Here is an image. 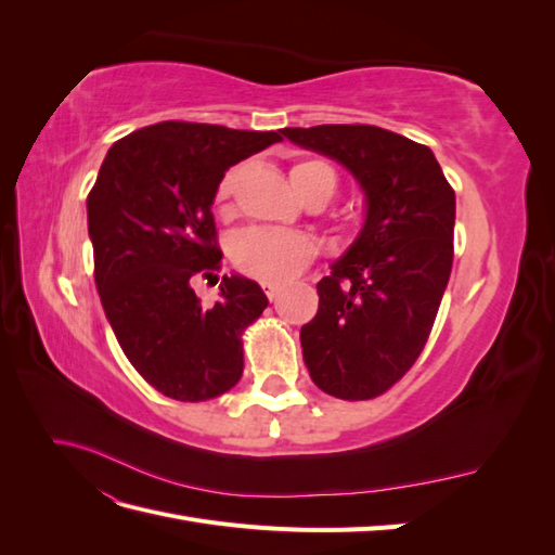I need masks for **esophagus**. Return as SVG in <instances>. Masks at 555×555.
I'll return each instance as SVG.
<instances>
[{
    "label": "esophagus",
    "mask_w": 555,
    "mask_h": 555,
    "mask_svg": "<svg viewBox=\"0 0 555 555\" xmlns=\"http://www.w3.org/2000/svg\"><path fill=\"white\" fill-rule=\"evenodd\" d=\"M261 287H263L266 296L271 298V300H275L280 296V292H282V287H280V284H275V282H261Z\"/></svg>",
    "instance_id": "esophagus-1"
}]
</instances>
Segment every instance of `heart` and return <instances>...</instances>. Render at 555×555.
<instances>
[{"mask_svg":"<svg viewBox=\"0 0 555 555\" xmlns=\"http://www.w3.org/2000/svg\"><path fill=\"white\" fill-rule=\"evenodd\" d=\"M289 182L304 204L319 201L328 204L335 194V176L322 162H298L289 171ZM236 171H229L215 192L217 212L227 215L231 208ZM314 243L306 233L278 229H247L233 243V263L241 273L261 282H287L296 278L314 257Z\"/></svg>","mask_w":555,"mask_h":555,"instance_id":"heart-1","label":"heart"}]
</instances>
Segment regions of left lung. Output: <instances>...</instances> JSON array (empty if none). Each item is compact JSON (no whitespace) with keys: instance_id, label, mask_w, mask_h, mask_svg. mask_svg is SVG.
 <instances>
[{"instance_id":"8db88e82","label":"left lung","mask_w":555,"mask_h":555,"mask_svg":"<svg viewBox=\"0 0 555 555\" xmlns=\"http://www.w3.org/2000/svg\"><path fill=\"white\" fill-rule=\"evenodd\" d=\"M292 143L343 164L365 194L359 236L317 284L300 328L312 382L328 396L384 393L422 354L451 275L456 194L433 150L373 125L284 127Z\"/></svg>"}]
</instances>
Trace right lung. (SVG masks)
Segmentation results:
<instances>
[{
  "mask_svg": "<svg viewBox=\"0 0 555 555\" xmlns=\"http://www.w3.org/2000/svg\"><path fill=\"white\" fill-rule=\"evenodd\" d=\"M282 131V129H280ZM280 131L159 122L113 143L88 196L99 298L125 357L173 400L227 393L243 375V331L268 306L255 280L222 278L204 306L192 282L220 271L212 201L229 166Z\"/></svg>",
  "mask_w": 555,
  "mask_h": 555,
  "instance_id": "1",
  "label": "right lung"
}]
</instances>
